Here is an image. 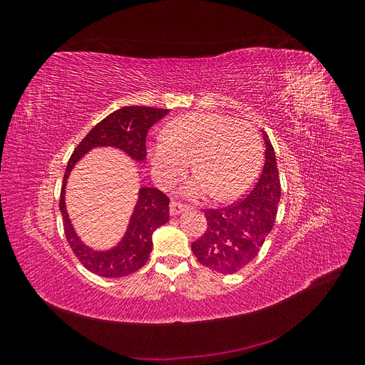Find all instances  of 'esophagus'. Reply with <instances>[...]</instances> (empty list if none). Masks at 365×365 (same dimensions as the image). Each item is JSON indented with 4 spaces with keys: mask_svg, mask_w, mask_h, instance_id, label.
<instances>
[{
    "mask_svg": "<svg viewBox=\"0 0 365 365\" xmlns=\"http://www.w3.org/2000/svg\"><path fill=\"white\" fill-rule=\"evenodd\" d=\"M185 205L180 204V202H170V207H169V212H170V216H178L181 215L182 212H185Z\"/></svg>",
    "mask_w": 365,
    "mask_h": 365,
    "instance_id": "34e87169",
    "label": "esophagus"
}]
</instances>
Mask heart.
<instances>
[{
    "mask_svg": "<svg viewBox=\"0 0 365 365\" xmlns=\"http://www.w3.org/2000/svg\"><path fill=\"white\" fill-rule=\"evenodd\" d=\"M193 161L197 178L187 182V197L213 193L228 202L244 195L256 181L262 165V141L247 121L219 113H192L176 118L150 146L149 163L158 182L173 184Z\"/></svg>",
    "mask_w": 365,
    "mask_h": 365,
    "instance_id": "heart-1",
    "label": "heart"
}]
</instances>
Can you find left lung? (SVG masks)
Returning <instances> with one entry per match:
<instances>
[{
    "label": "left lung",
    "mask_w": 365,
    "mask_h": 365,
    "mask_svg": "<svg viewBox=\"0 0 365 365\" xmlns=\"http://www.w3.org/2000/svg\"><path fill=\"white\" fill-rule=\"evenodd\" d=\"M264 140V164L257 182L247 197L217 210H207L205 233L192 244L202 267L220 274H235L256 259L277 216L280 178L277 158L268 135Z\"/></svg>",
    "instance_id": "obj_1"
}]
</instances>
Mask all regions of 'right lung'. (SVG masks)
Returning <instances> with one entry per match:
<instances>
[{
  "label": "right lung",
  "mask_w": 365,
  "mask_h": 365,
  "mask_svg": "<svg viewBox=\"0 0 365 365\" xmlns=\"http://www.w3.org/2000/svg\"><path fill=\"white\" fill-rule=\"evenodd\" d=\"M169 109L150 106H125L97 123L73 152L63 175L59 208L63 219L65 237L76 257L86 269L101 277H126L145 267L152 251V235L169 220V197L153 187H140L138 200L132 210L123 237L108 250H96L76 233L65 204V189L70 173L88 152L97 148L118 149L135 163L146 158V135L152 125Z\"/></svg>",
  "instance_id": "obj_1"
}]
</instances>
